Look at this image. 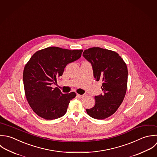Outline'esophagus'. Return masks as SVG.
<instances>
[{"label": "esophagus", "mask_w": 157, "mask_h": 157, "mask_svg": "<svg viewBox=\"0 0 157 157\" xmlns=\"http://www.w3.org/2000/svg\"><path fill=\"white\" fill-rule=\"evenodd\" d=\"M77 96H78V97L79 98H83L84 97H86L87 96V94H84V95H79V94H78Z\"/></svg>", "instance_id": "obj_1"}]
</instances>
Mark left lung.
Returning a JSON list of instances; mask_svg holds the SVG:
<instances>
[{"instance_id": "left-lung-1", "label": "left lung", "mask_w": 157, "mask_h": 157, "mask_svg": "<svg viewBox=\"0 0 157 157\" xmlns=\"http://www.w3.org/2000/svg\"><path fill=\"white\" fill-rule=\"evenodd\" d=\"M82 56L91 63L95 80L103 82V94L95 96V106L86 112L94 119H105L116 113L124 99L128 81L127 64L116 52L99 47L84 50Z\"/></svg>"}]
</instances>
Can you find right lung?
I'll return each instance as SVG.
<instances>
[{"label": "right lung", "mask_w": 157, "mask_h": 157, "mask_svg": "<svg viewBox=\"0 0 157 157\" xmlns=\"http://www.w3.org/2000/svg\"><path fill=\"white\" fill-rule=\"evenodd\" d=\"M82 49L70 50L48 47L36 51L25 64L23 82L26 99L38 116L53 120L63 116L70 100L76 96L74 92L63 94L51 85L62 75L69 63L80 58Z\"/></svg>", "instance_id": "1"}]
</instances>
